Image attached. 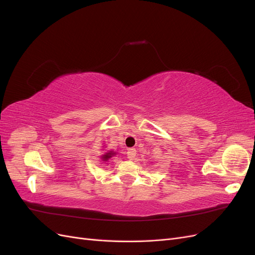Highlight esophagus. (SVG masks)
Here are the masks:
<instances>
[{"instance_id": "34e87169", "label": "esophagus", "mask_w": 255, "mask_h": 255, "mask_svg": "<svg viewBox=\"0 0 255 255\" xmlns=\"http://www.w3.org/2000/svg\"><path fill=\"white\" fill-rule=\"evenodd\" d=\"M127 154H128V159H133L136 156V150L134 148H130V149L128 150Z\"/></svg>"}]
</instances>
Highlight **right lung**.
<instances>
[{
	"instance_id": "obj_1",
	"label": "right lung",
	"mask_w": 255,
	"mask_h": 255,
	"mask_svg": "<svg viewBox=\"0 0 255 255\" xmlns=\"http://www.w3.org/2000/svg\"><path fill=\"white\" fill-rule=\"evenodd\" d=\"M112 155H113V153H111V152H110V153H106L105 155H103V159H104V160H107Z\"/></svg>"
}]
</instances>
